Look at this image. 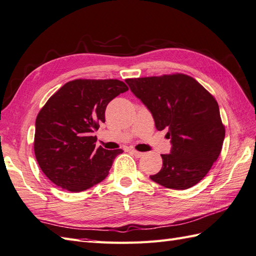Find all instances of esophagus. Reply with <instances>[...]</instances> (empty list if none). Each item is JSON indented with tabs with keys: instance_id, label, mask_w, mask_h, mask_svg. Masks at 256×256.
I'll return each instance as SVG.
<instances>
[{
	"instance_id": "34e87169",
	"label": "esophagus",
	"mask_w": 256,
	"mask_h": 256,
	"mask_svg": "<svg viewBox=\"0 0 256 256\" xmlns=\"http://www.w3.org/2000/svg\"><path fill=\"white\" fill-rule=\"evenodd\" d=\"M130 152H132L136 158H142V156H144V152H137V150H135V149H132L130 150Z\"/></svg>"
}]
</instances>
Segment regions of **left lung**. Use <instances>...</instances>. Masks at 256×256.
<instances>
[{"instance_id": "obj_1", "label": "left lung", "mask_w": 256, "mask_h": 256, "mask_svg": "<svg viewBox=\"0 0 256 256\" xmlns=\"http://www.w3.org/2000/svg\"><path fill=\"white\" fill-rule=\"evenodd\" d=\"M126 81L152 111L156 128L168 130L166 136L172 140L171 154H161L162 168L150 180L175 190L198 184L218 160L225 137L214 96L184 74Z\"/></svg>"}]
</instances>
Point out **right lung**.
<instances>
[{
	"instance_id": "1",
	"label": "right lung",
	"mask_w": 256,
	"mask_h": 256,
	"mask_svg": "<svg viewBox=\"0 0 256 256\" xmlns=\"http://www.w3.org/2000/svg\"><path fill=\"white\" fill-rule=\"evenodd\" d=\"M126 90L128 85L116 78H76L48 98L36 120L34 154L50 182L80 192L107 178L123 150L96 148L93 133L104 122L109 102Z\"/></svg>"
}]
</instances>
